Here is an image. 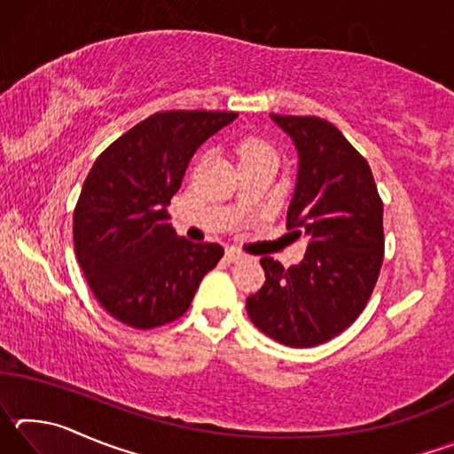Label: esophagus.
Instances as JSON below:
<instances>
[{
    "label": "esophagus",
    "mask_w": 454,
    "mask_h": 454,
    "mask_svg": "<svg viewBox=\"0 0 454 454\" xmlns=\"http://www.w3.org/2000/svg\"><path fill=\"white\" fill-rule=\"evenodd\" d=\"M226 258L230 260V262H244V260H248V256L242 254L240 250H234V248L226 250Z\"/></svg>",
    "instance_id": "1"
}]
</instances>
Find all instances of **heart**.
<instances>
[{
	"label": "heart",
	"mask_w": 454,
	"mask_h": 454,
	"mask_svg": "<svg viewBox=\"0 0 454 454\" xmlns=\"http://www.w3.org/2000/svg\"><path fill=\"white\" fill-rule=\"evenodd\" d=\"M238 153H240V162H242V160H250V158L274 156L272 150H270V145H266L264 142L256 140V137L244 140L240 145H238Z\"/></svg>",
	"instance_id": "b5f03b06"
}]
</instances>
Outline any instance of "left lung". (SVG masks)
I'll list each match as a JSON object with an SVG mask.
<instances>
[{
  "label": "left lung",
  "instance_id": "obj_1",
  "mask_svg": "<svg viewBox=\"0 0 454 454\" xmlns=\"http://www.w3.org/2000/svg\"><path fill=\"white\" fill-rule=\"evenodd\" d=\"M270 120L294 144L286 226L309 246L290 268L260 258L266 282L246 298V310L276 342L317 347L348 328L372 294L384 252L382 202L371 166L336 126L314 116Z\"/></svg>",
  "mask_w": 454,
  "mask_h": 454
}]
</instances>
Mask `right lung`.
<instances>
[{
	"instance_id": "right-lung-1",
	"label": "right lung",
	"mask_w": 454,
	"mask_h": 454,
	"mask_svg": "<svg viewBox=\"0 0 454 454\" xmlns=\"http://www.w3.org/2000/svg\"><path fill=\"white\" fill-rule=\"evenodd\" d=\"M234 112H160L99 156L74 212L75 256L98 302L134 328L180 318L224 256L220 244L180 238L166 206L192 156Z\"/></svg>"
}]
</instances>
